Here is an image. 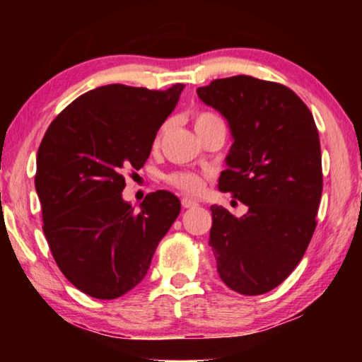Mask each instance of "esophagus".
Instances as JSON below:
<instances>
[{"instance_id": "34e87169", "label": "esophagus", "mask_w": 362, "mask_h": 362, "mask_svg": "<svg viewBox=\"0 0 362 362\" xmlns=\"http://www.w3.org/2000/svg\"><path fill=\"white\" fill-rule=\"evenodd\" d=\"M182 206L185 209H192V207H198V201H194L192 198H182Z\"/></svg>"}]
</instances>
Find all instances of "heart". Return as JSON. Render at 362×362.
I'll list each match as a JSON object with an SVG mask.
<instances>
[{
    "instance_id": "heart-1",
    "label": "heart",
    "mask_w": 362,
    "mask_h": 362,
    "mask_svg": "<svg viewBox=\"0 0 362 362\" xmlns=\"http://www.w3.org/2000/svg\"><path fill=\"white\" fill-rule=\"evenodd\" d=\"M220 122H223L222 118L214 112H209V110H199V112H196L193 116V126L196 132H201L212 124H220ZM164 132H166V124L159 127L156 137L153 140V146H155V148H158L159 144H161ZM166 182L174 188L180 189V192L192 193V194L199 193L204 187L203 177L198 175L196 173H192V170H175V173H170L166 177Z\"/></svg>"
}]
</instances>
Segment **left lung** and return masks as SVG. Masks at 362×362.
Segmentation results:
<instances>
[{
	"instance_id": "1",
	"label": "left lung",
	"mask_w": 362,
	"mask_h": 362,
	"mask_svg": "<svg viewBox=\"0 0 362 362\" xmlns=\"http://www.w3.org/2000/svg\"><path fill=\"white\" fill-rule=\"evenodd\" d=\"M199 99L228 121L233 142L220 192L249 207L235 217L211 206L209 246L220 279L243 296L278 287L302 260L322 193L313 115L286 86L246 75L214 79Z\"/></svg>"
}]
</instances>
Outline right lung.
I'll return each mask as SVG.
<instances>
[{
    "label": "right lung",
    "instance_id": "right-lung-1",
    "mask_svg": "<svg viewBox=\"0 0 362 362\" xmlns=\"http://www.w3.org/2000/svg\"><path fill=\"white\" fill-rule=\"evenodd\" d=\"M183 88L100 86L60 112L41 140L35 188L42 231L64 276L90 297L112 300L136 287L179 216L180 201L166 189L146 194L139 211L121 193Z\"/></svg>",
    "mask_w": 362,
    "mask_h": 362
}]
</instances>
